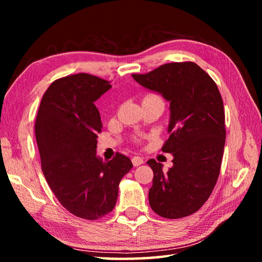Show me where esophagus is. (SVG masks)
<instances>
[{
  "label": "esophagus",
  "mask_w": 262,
  "mask_h": 262,
  "mask_svg": "<svg viewBox=\"0 0 262 262\" xmlns=\"http://www.w3.org/2000/svg\"><path fill=\"white\" fill-rule=\"evenodd\" d=\"M132 162H133V164H134V166H138V165L144 163V159L141 157H133Z\"/></svg>",
  "instance_id": "34e87169"
}]
</instances>
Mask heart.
Instances as JSON below:
<instances>
[{"instance_id": "obj_1", "label": "heart", "mask_w": 262, "mask_h": 262, "mask_svg": "<svg viewBox=\"0 0 262 262\" xmlns=\"http://www.w3.org/2000/svg\"><path fill=\"white\" fill-rule=\"evenodd\" d=\"M146 98H159V97H157V96H153V94H151V96H147Z\"/></svg>"}]
</instances>
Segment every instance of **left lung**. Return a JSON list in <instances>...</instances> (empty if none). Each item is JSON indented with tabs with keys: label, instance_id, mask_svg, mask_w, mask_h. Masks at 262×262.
Masks as SVG:
<instances>
[{
	"label": "left lung",
	"instance_id": "1",
	"mask_svg": "<svg viewBox=\"0 0 262 262\" xmlns=\"http://www.w3.org/2000/svg\"><path fill=\"white\" fill-rule=\"evenodd\" d=\"M138 84L170 102V136L162 151L173 165L147 161L154 173L148 191L151 208L164 219L193 214L219 179L225 145V114L216 83L192 62L169 63L146 74H133Z\"/></svg>",
	"mask_w": 262,
	"mask_h": 262
}]
</instances>
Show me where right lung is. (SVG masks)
I'll list each match as a JSON object with an SVG mask.
<instances>
[{
    "mask_svg": "<svg viewBox=\"0 0 262 262\" xmlns=\"http://www.w3.org/2000/svg\"><path fill=\"white\" fill-rule=\"evenodd\" d=\"M111 84L79 73L54 81L42 96L35 133L49 188L70 213L98 220L114 209L119 182L133 168L124 154L103 162L97 155L102 122L94 102Z\"/></svg>",
    "mask_w": 262,
    "mask_h": 262,
    "instance_id": "right-lung-1",
    "label": "right lung"
}]
</instances>
